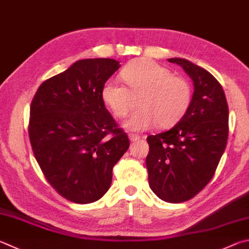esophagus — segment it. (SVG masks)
<instances>
[{
  "mask_svg": "<svg viewBox=\"0 0 249 249\" xmlns=\"http://www.w3.org/2000/svg\"><path fill=\"white\" fill-rule=\"evenodd\" d=\"M128 136H129L130 142H137V140H139V139H140V136H139V135H136V134H129Z\"/></svg>",
  "mask_w": 249,
  "mask_h": 249,
  "instance_id": "34e87169",
  "label": "esophagus"
}]
</instances>
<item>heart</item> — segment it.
<instances>
[{
  "instance_id": "heart-1",
  "label": "heart",
  "mask_w": 249,
  "mask_h": 249,
  "mask_svg": "<svg viewBox=\"0 0 249 249\" xmlns=\"http://www.w3.org/2000/svg\"><path fill=\"white\" fill-rule=\"evenodd\" d=\"M120 75L127 87L109 79L103 85L101 97L119 119L138 103L139 109L125 123L128 129L144 130L156 123L158 127L168 128L186 114L192 102L191 85L180 76L172 75L166 67L149 58H137L124 66Z\"/></svg>"
}]
</instances>
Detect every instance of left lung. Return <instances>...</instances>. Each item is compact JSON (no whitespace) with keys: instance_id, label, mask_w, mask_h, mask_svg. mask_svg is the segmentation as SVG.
I'll use <instances>...</instances> for the list:
<instances>
[{"instance_id":"obj_1","label":"left lung","mask_w":249,"mask_h":249,"mask_svg":"<svg viewBox=\"0 0 249 249\" xmlns=\"http://www.w3.org/2000/svg\"><path fill=\"white\" fill-rule=\"evenodd\" d=\"M194 81L191 106L168 132L147 137L151 191L160 199H192L213 178L229 136V107L222 86L209 71L185 58H169Z\"/></svg>"}]
</instances>
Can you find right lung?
Segmentation results:
<instances>
[{
  "label": "right lung",
  "mask_w": 249,
  "mask_h": 249,
  "mask_svg": "<svg viewBox=\"0 0 249 249\" xmlns=\"http://www.w3.org/2000/svg\"><path fill=\"white\" fill-rule=\"evenodd\" d=\"M112 58H86L40 85L30 106L29 140L49 184L75 203L100 199L129 147L127 134L101 97L120 69Z\"/></svg>",
  "instance_id": "1"
}]
</instances>
